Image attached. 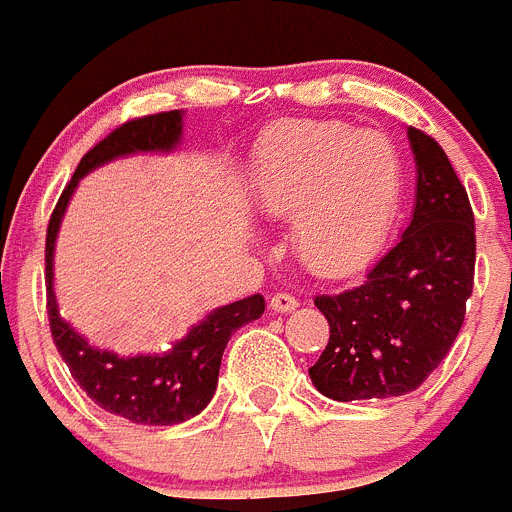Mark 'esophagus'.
Instances as JSON below:
<instances>
[{
    "instance_id": "esophagus-1",
    "label": "esophagus",
    "mask_w": 512,
    "mask_h": 512,
    "mask_svg": "<svg viewBox=\"0 0 512 512\" xmlns=\"http://www.w3.org/2000/svg\"><path fill=\"white\" fill-rule=\"evenodd\" d=\"M270 308H273L275 313H288L293 311V308H298V298L293 296V293H275L273 298H270Z\"/></svg>"
}]
</instances>
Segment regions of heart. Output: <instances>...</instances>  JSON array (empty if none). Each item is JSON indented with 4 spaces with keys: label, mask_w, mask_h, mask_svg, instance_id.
Masks as SVG:
<instances>
[{
    "label": "heart",
    "mask_w": 512,
    "mask_h": 512,
    "mask_svg": "<svg viewBox=\"0 0 512 512\" xmlns=\"http://www.w3.org/2000/svg\"><path fill=\"white\" fill-rule=\"evenodd\" d=\"M400 181V155L382 132L288 122L262 142L252 188L265 214L296 219L293 245L308 270L344 278L385 242Z\"/></svg>",
    "instance_id": "obj_1"
}]
</instances>
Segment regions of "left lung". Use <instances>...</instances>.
I'll return each instance as SVG.
<instances>
[{
  "label": "left lung",
  "mask_w": 512,
  "mask_h": 512,
  "mask_svg": "<svg viewBox=\"0 0 512 512\" xmlns=\"http://www.w3.org/2000/svg\"><path fill=\"white\" fill-rule=\"evenodd\" d=\"M416 209L398 245L354 288L316 296L329 344L308 370L331 400L398 398L421 388L449 354L474 288V214L439 142L408 127Z\"/></svg>",
  "instance_id": "obj_1"
}]
</instances>
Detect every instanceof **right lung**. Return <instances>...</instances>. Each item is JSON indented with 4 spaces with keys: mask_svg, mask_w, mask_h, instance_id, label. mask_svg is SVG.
<instances>
[{
    "mask_svg": "<svg viewBox=\"0 0 512 512\" xmlns=\"http://www.w3.org/2000/svg\"><path fill=\"white\" fill-rule=\"evenodd\" d=\"M181 109L147 117L127 119L104 140L96 142L81 158L76 173L63 188L55 204L45 234V298H48L50 334L58 354L71 370L73 380L99 408L119 418L145 426H173L193 418L206 408L216 390L219 367L227 342L239 326L260 319L265 311V298L260 293L216 308L199 326L188 331L186 339L165 354H140V357H117L114 352H101L91 347L84 336H78L58 316L53 293V245L58 227L66 214L68 199L96 165L119 155L145 153V150H173L181 140Z\"/></svg>",
    "mask_w": 512,
    "mask_h": 512,
    "instance_id": "obj_1",
    "label": "right lung"
}]
</instances>
